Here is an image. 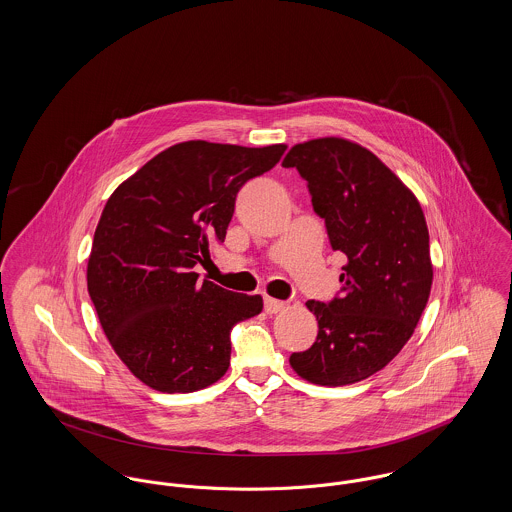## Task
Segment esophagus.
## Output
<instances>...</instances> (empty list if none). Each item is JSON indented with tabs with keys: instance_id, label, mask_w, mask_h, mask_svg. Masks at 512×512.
Returning a JSON list of instances; mask_svg holds the SVG:
<instances>
[{
	"instance_id": "esophagus-1",
	"label": "esophagus",
	"mask_w": 512,
	"mask_h": 512,
	"mask_svg": "<svg viewBox=\"0 0 512 512\" xmlns=\"http://www.w3.org/2000/svg\"><path fill=\"white\" fill-rule=\"evenodd\" d=\"M286 309V303L280 300H274V298H265V311L269 313V315H274V313H280V311H284Z\"/></svg>"
}]
</instances>
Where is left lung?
<instances>
[{
  "label": "left lung",
  "mask_w": 512,
  "mask_h": 512,
  "mask_svg": "<svg viewBox=\"0 0 512 512\" xmlns=\"http://www.w3.org/2000/svg\"><path fill=\"white\" fill-rule=\"evenodd\" d=\"M284 168L307 181L334 251L348 257L340 296L309 300L319 332L290 365L309 383L352 385L383 369L410 340L431 292L429 232L414 193L358 143L294 145Z\"/></svg>",
  "instance_id": "8db88e82"
}]
</instances>
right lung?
I'll return each instance as SVG.
<instances>
[{"mask_svg": "<svg viewBox=\"0 0 512 512\" xmlns=\"http://www.w3.org/2000/svg\"><path fill=\"white\" fill-rule=\"evenodd\" d=\"M284 151L185 141L156 154L108 199L87 288L114 352L154 391L216 383L230 365L232 327L261 313V296L201 282L195 267L226 238L241 185L269 172Z\"/></svg>", "mask_w": 512, "mask_h": 512, "instance_id": "1", "label": "right lung"}]
</instances>
